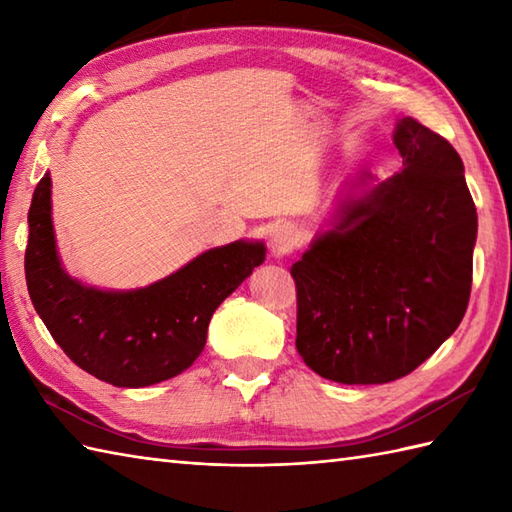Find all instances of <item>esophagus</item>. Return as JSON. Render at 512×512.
Here are the masks:
<instances>
[{"label":"esophagus","mask_w":512,"mask_h":512,"mask_svg":"<svg viewBox=\"0 0 512 512\" xmlns=\"http://www.w3.org/2000/svg\"><path fill=\"white\" fill-rule=\"evenodd\" d=\"M270 244H273V250H275L277 255L290 253V250L299 244V231H297L295 226H290V224L279 226V228H275Z\"/></svg>","instance_id":"obj_1"}]
</instances>
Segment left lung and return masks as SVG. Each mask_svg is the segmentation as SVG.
<instances>
[{
	"label": "left lung",
	"instance_id": "obj_1",
	"mask_svg": "<svg viewBox=\"0 0 512 512\" xmlns=\"http://www.w3.org/2000/svg\"><path fill=\"white\" fill-rule=\"evenodd\" d=\"M394 145L402 171L380 182L358 173L332 226L290 268L297 352L334 383L411 374L469 306L477 211L462 158L411 116L396 123Z\"/></svg>",
	"mask_w": 512,
	"mask_h": 512
}]
</instances>
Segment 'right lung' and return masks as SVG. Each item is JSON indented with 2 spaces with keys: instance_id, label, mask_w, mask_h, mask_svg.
I'll return each instance as SVG.
<instances>
[{
  "instance_id": "obj_1",
  "label": "right lung",
  "mask_w": 512,
  "mask_h": 512,
  "mask_svg": "<svg viewBox=\"0 0 512 512\" xmlns=\"http://www.w3.org/2000/svg\"><path fill=\"white\" fill-rule=\"evenodd\" d=\"M50 176L28 211L26 284L52 339L85 372L114 387H147L182 374L204 350L217 306L264 262L262 242L211 248L176 273L136 290H99L61 266Z\"/></svg>"
}]
</instances>
